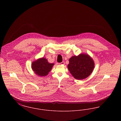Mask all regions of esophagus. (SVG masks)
Wrapping results in <instances>:
<instances>
[{"instance_id": "obj_1", "label": "esophagus", "mask_w": 121, "mask_h": 121, "mask_svg": "<svg viewBox=\"0 0 121 121\" xmlns=\"http://www.w3.org/2000/svg\"><path fill=\"white\" fill-rule=\"evenodd\" d=\"M64 64H65L64 62H62L60 63H59V65H64Z\"/></svg>"}]
</instances>
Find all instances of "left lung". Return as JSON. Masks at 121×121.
Masks as SVG:
<instances>
[{
	"instance_id": "left-lung-1",
	"label": "left lung",
	"mask_w": 121,
	"mask_h": 121,
	"mask_svg": "<svg viewBox=\"0 0 121 121\" xmlns=\"http://www.w3.org/2000/svg\"><path fill=\"white\" fill-rule=\"evenodd\" d=\"M68 65L70 73L78 80H82L88 77L92 73L94 67V63L89 55L81 54L74 56L69 60Z\"/></svg>"
}]
</instances>
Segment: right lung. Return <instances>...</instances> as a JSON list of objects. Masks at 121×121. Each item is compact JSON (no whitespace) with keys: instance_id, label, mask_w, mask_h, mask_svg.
<instances>
[{"instance_id":"right-lung-1","label":"right lung","mask_w":121,"mask_h":121,"mask_svg":"<svg viewBox=\"0 0 121 121\" xmlns=\"http://www.w3.org/2000/svg\"><path fill=\"white\" fill-rule=\"evenodd\" d=\"M53 65V63H48L46 58H41L32 63V69L37 75L45 76L51 71Z\"/></svg>"}]
</instances>
